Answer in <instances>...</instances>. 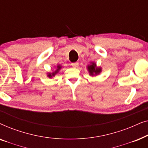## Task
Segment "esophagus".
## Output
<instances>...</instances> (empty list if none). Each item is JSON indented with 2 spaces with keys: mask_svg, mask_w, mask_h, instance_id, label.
Returning a JSON list of instances; mask_svg holds the SVG:
<instances>
[{
  "mask_svg": "<svg viewBox=\"0 0 148 148\" xmlns=\"http://www.w3.org/2000/svg\"><path fill=\"white\" fill-rule=\"evenodd\" d=\"M71 65L73 66V67H75V68H77V67H78V66H79V63L77 62H73V63H71Z\"/></svg>",
  "mask_w": 148,
  "mask_h": 148,
  "instance_id": "obj_1",
  "label": "esophagus"
}]
</instances>
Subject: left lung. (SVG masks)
<instances>
[{
    "mask_svg": "<svg viewBox=\"0 0 148 148\" xmlns=\"http://www.w3.org/2000/svg\"><path fill=\"white\" fill-rule=\"evenodd\" d=\"M87 69L90 76H96L102 72V67L97 66L95 62H91L90 64L87 66Z\"/></svg>",
    "mask_w": 148,
    "mask_h": 148,
    "instance_id": "obj_1",
    "label": "left lung"
}]
</instances>
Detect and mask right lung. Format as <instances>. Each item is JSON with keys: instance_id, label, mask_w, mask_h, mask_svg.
<instances>
[{"instance_id": "1", "label": "right lung", "mask_w": 148, "mask_h": 148, "mask_svg": "<svg viewBox=\"0 0 148 148\" xmlns=\"http://www.w3.org/2000/svg\"><path fill=\"white\" fill-rule=\"evenodd\" d=\"M61 68H62V66L60 65V64H58L57 66H55V68H54V70L53 71L50 72H50L48 73L47 77H48L49 78H52L53 77L55 76L58 72H59V71L61 69Z\"/></svg>"}]
</instances>
